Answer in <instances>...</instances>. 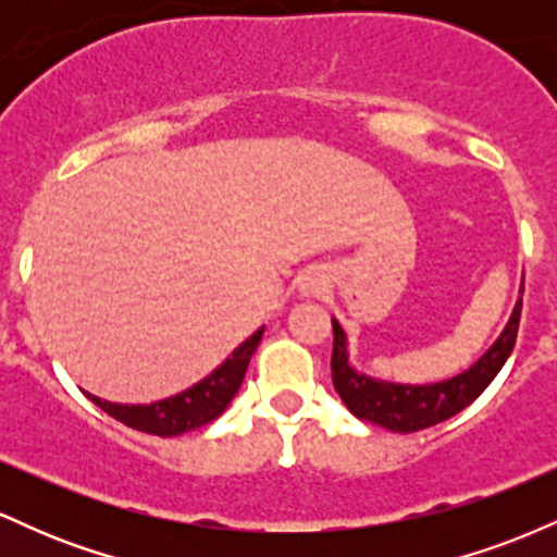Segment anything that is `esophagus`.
<instances>
[{
	"instance_id": "1",
	"label": "esophagus",
	"mask_w": 557,
	"mask_h": 557,
	"mask_svg": "<svg viewBox=\"0 0 557 557\" xmlns=\"http://www.w3.org/2000/svg\"><path fill=\"white\" fill-rule=\"evenodd\" d=\"M324 285H327V280H324V274L319 272H309L304 277V283H300V290L306 293V296H317V293L324 290Z\"/></svg>"
}]
</instances>
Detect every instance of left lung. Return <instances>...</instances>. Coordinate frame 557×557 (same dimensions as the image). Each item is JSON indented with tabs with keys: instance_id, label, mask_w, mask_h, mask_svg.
<instances>
[{
	"instance_id": "left-lung-1",
	"label": "left lung",
	"mask_w": 557,
	"mask_h": 557,
	"mask_svg": "<svg viewBox=\"0 0 557 557\" xmlns=\"http://www.w3.org/2000/svg\"><path fill=\"white\" fill-rule=\"evenodd\" d=\"M519 322L521 298L500 337L490 345L487 354L474 367H469L458 376H450V380L434 382V385H395V382H382L374 380V376L359 374L350 367L345 332L341 322L332 319V335H335V343H332V385H335L337 395H341L354 417L403 434L426 430V426L456 417L458 411L471 406L487 389L490 382L503 369V363L508 361L510 350H513Z\"/></svg>"
}]
</instances>
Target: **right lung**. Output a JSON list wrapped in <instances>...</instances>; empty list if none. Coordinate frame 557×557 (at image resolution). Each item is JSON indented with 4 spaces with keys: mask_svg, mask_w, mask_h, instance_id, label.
<instances>
[{
    "mask_svg": "<svg viewBox=\"0 0 557 557\" xmlns=\"http://www.w3.org/2000/svg\"><path fill=\"white\" fill-rule=\"evenodd\" d=\"M261 335H264V327L253 332L248 341H243L212 374L203 376L194 387L172 395V398L149 403V406H123V403L96 398L91 393L86 395L101 411L110 413L112 419L123 421L131 430L157 434V437H175V434L198 430V426L209 424V421L220 417L230 406V400L235 398Z\"/></svg>",
    "mask_w": 557,
    "mask_h": 557,
    "instance_id": "right-lung-1",
    "label": "right lung"
}]
</instances>
